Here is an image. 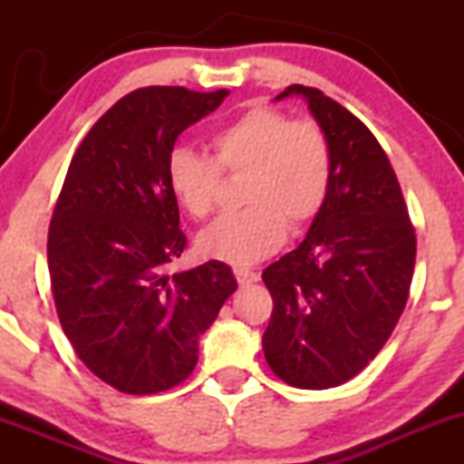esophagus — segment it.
Returning a JSON list of instances; mask_svg holds the SVG:
<instances>
[{
    "label": "esophagus",
    "instance_id": "1",
    "mask_svg": "<svg viewBox=\"0 0 464 464\" xmlns=\"http://www.w3.org/2000/svg\"><path fill=\"white\" fill-rule=\"evenodd\" d=\"M233 274H236V280L242 285V287H245V285L258 283V274H256V271H249V269H233Z\"/></svg>",
    "mask_w": 464,
    "mask_h": 464
}]
</instances>
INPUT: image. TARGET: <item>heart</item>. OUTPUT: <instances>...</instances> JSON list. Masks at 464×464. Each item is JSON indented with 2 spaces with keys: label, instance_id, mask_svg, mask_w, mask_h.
<instances>
[{
  "label": "heart",
  "instance_id": "b5f03b06",
  "mask_svg": "<svg viewBox=\"0 0 464 464\" xmlns=\"http://www.w3.org/2000/svg\"><path fill=\"white\" fill-rule=\"evenodd\" d=\"M210 145L215 159L177 148L166 161L168 190L195 219L215 208L219 168L246 172V208L224 215L198 237L204 258L256 265L283 246L287 224L298 231L319 218L332 186V148L319 125L254 107L218 130Z\"/></svg>",
  "mask_w": 464,
  "mask_h": 464
}]
</instances>
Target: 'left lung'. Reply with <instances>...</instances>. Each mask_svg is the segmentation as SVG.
<instances>
[{"mask_svg":"<svg viewBox=\"0 0 464 464\" xmlns=\"http://www.w3.org/2000/svg\"><path fill=\"white\" fill-rule=\"evenodd\" d=\"M332 148V186L294 251L262 271L274 312L262 336L283 382L323 391L363 371L395 330L415 266L400 181L371 130L314 87L292 85Z\"/></svg>","mask_w":464,"mask_h":464,"instance_id":"8db88e82","label":"left lung"}]
</instances>
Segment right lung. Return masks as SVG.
Masks as SVG:
<instances>
[{"instance_id":"1","label":"right lung","mask_w":464,"mask_h":464,"mask_svg":"<svg viewBox=\"0 0 464 464\" xmlns=\"http://www.w3.org/2000/svg\"><path fill=\"white\" fill-rule=\"evenodd\" d=\"M227 96L137 89L96 121L64 177L46 242L55 310L81 362L121 392L184 382L199 336L237 289L218 260L166 274L186 249L166 161Z\"/></svg>"}]
</instances>
